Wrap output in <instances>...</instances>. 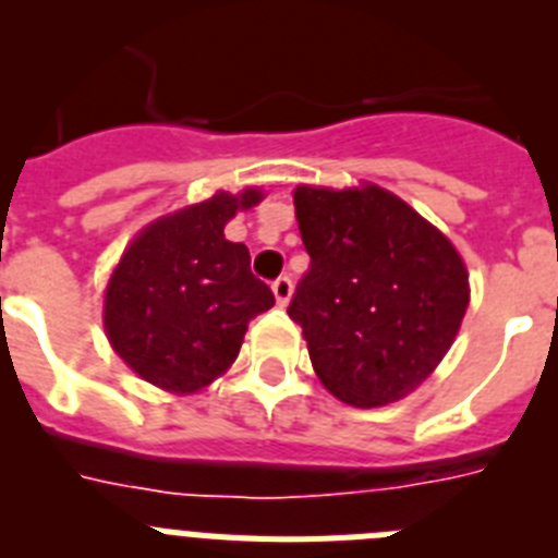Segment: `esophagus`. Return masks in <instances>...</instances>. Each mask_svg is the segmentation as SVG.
<instances>
[{
    "mask_svg": "<svg viewBox=\"0 0 558 558\" xmlns=\"http://www.w3.org/2000/svg\"><path fill=\"white\" fill-rule=\"evenodd\" d=\"M270 290H274L276 302L284 307V304L290 302V295H293V279H290V276H279V279H274Z\"/></svg>",
    "mask_w": 558,
    "mask_h": 558,
    "instance_id": "obj_1",
    "label": "esophagus"
}]
</instances>
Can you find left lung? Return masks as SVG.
Wrapping results in <instances>:
<instances>
[{
	"mask_svg": "<svg viewBox=\"0 0 558 558\" xmlns=\"http://www.w3.org/2000/svg\"><path fill=\"white\" fill-rule=\"evenodd\" d=\"M310 270L288 315L329 393L354 408L408 397L456 340L470 274L456 245L383 186H295Z\"/></svg>",
	"mask_w": 558,
	"mask_h": 558,
	"instance_id": "left-lung-1",
	"label": "left lung"
}]
</instances>
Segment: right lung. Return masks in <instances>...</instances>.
Returning <instances> with one entry per match:
<instances>
[{
  "instance_id": "right-lung-1",
  "label": "right lung",
  "mask_w": 558,
  "mask_h": 558,
  "mask_svg": "<svg viewBox=\"0 0 558 558\" xmlns=\"http://www.w3.org/2000/svg\"><path fill=\"white\" fill-rule=\"evenodd\" d=\"M263 201L248 186L153 220L113 268L102 324L113 352L153 386L192 393L231 366L251 318L274 307V293L251 274L243 243L223 229Z\"/></svg>"
}]
</instances>
